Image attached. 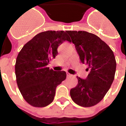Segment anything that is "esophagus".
Segmentation results:
<instances>
[{"mask_svg":"<svg viewBox=\"0 0 126 126\" xmlns=\"http://www.w3.org/2000/svg\"><path fill=\"white\" fill-rule=\"evenodd\" d=\"M66 74H67V77H71V76H72V75H71V74H69V73H68V72H67V73H66Z\"/></svg>","mask_w":126,"mask_h":126,"instance_id":"esophagus-1","label":"esophagus"}]
</instances>
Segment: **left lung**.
<instances>
[{
    "mask_svg": "<svg viewBox=\"0 0 126 126\" xmlns=\"http://www.w3.org/2000/svg\"><path fill=\"white\" fill-rule=\"evenodd\" d=\"M76 47L81 63L86 64L89 74L86 79L77 77L78 82L70 90L77 105L90 107L103 99L113 82L116 61L113 52L95 34L85 31H67Z\"/></svg>",
    "mask_w": 126,
    "mask_h": 126,
    "instance_id": "left-lung-1",
    "label": "left lung"
}]
</instances>
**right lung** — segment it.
<instances>
[{
  "mask_svg": "<svg viewBox=\"0 0 126 126\" xmlns=\"http://www.w3.org/2000/svg\"><path fill=\"white\" fill-rule=\"evenodd\" d=\"M71 42L67 31L42 32L28 42L16 59V81L23 98L30 105L44 107L54 100L56 88L66 78L65 71L47 67L57 55L58 47Z\"/></svg>",
  "mask_w": 126,
  "mask_h": 126,
  "instance_id": "obj_1",
  "label": "right lung"
}]
</instances>
